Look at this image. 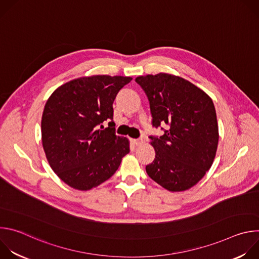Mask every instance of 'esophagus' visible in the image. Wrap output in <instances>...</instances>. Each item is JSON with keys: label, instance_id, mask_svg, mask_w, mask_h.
Wrapping results in <instances>:
<instances>
[{"label": "esophagus", "instance_id": "obj_1", "mask_svg": "<svg viewBox=\"0 0 259 259\" xmlns=\"http://www.w3.org/2000/svg\"><path fill=\"white\" fill-rule=\"evenodd\" d=\"M131 142H132V144L138 146V145H141L143 143V140L142 139H131Z\"/></svg>", "mask_w": 259, "mask_h": 259}]
</instances>
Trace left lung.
Here are the masks:
<instances>
[{"label":"left lung","instance_id":"left-lung-1","mask_svg":"<svg viewBox=\"0 0 259 259\" xmlns=\"http://www.w3.org/2000/svg\"><path fill=\"white\" fill-rule=\"evenodd\" d=\"M150 101L153 125L167 127L152 137L156 158L145 167L154 181L169 192L187 191L213 164L218 124L211 97L190 81L171 73L137 77Z\"/></svg>","mask_w":259,"mask_h":259}]
</instances>
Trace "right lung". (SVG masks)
Here are the masks:
<instances>
[{
	"label": "right lung",
	"mask_w": 259,
	"mask_h": 259,
	"mask_svg": "<svg viewBox=\"0 0 259 259\" xmlns=\"http://www.w3.org/2000/svg\"><path fill=\"white\" fill-rule=\"evenodd\" d=\"M131 80L81 77L59 86L48 98L41 122L43 149L52 170L70 188L98 187L114 175L130 152L129 139L114 132L113 103ZM105 120L109 127L101 131Z\"/></svg>",
	"instance_id": "right-lung-1"
}]
</instances>
